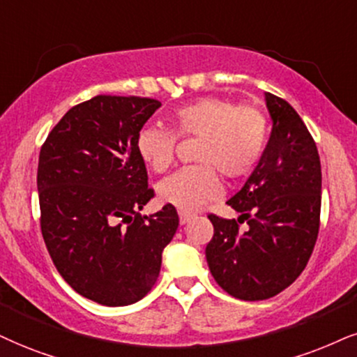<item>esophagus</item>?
Segmentation results:
<instances>
[{"label":"esophagus","mask_w":357,"mask_h":357,"mask_svg":"<svg viewBox=\"0 0 357 357\" xmlns=\"http://www.w3.org/2000/svg\"><path fill=\"white\" fill-rule=\"evenodd\" d=\"M178 218H180V223H182V225H185V223H188L193 218V215L187 213V212H178Z\"/></svg>","instance_id":"1"}]
</instances>
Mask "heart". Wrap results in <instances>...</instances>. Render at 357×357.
I'll use <instances>...</instances> for the list:
<instances>
[{
  "label": "heart",
  "mask_w": 357,
  "mask_h": 357,
  "mask_svg": "<svg viewBox=\"0 0 357 357\" xmlns=\"http://www.w3.org/2000/svg\"><path fill=\"white\" fill-rule=\"evenodd\" d=\"M172 132L144 127L135 139L139 157L149 169L164 174L174 162L175 137H199L195 160L158 187L160 200L180 212H195L222 192L218 174L227 178L248 175L268 142V121L253 105L206 96L170 114Z\"/></svg>",
  "instance_id": "1"
}]
</instances>
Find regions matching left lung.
Instances as JSON below:
<instances>
[{
	"mask_svg": "<svg viewBox=\"0 0 357 357\" xmlns=\"http://www.w3.org/2000/svg\"><path fill=\"white\" fill-rule=\"evenodd\" d=\"M265 100L273 121L270 140L253 174L227 202L240 217L210 213L213 238L205 248L215 281L245 301L268 300L288 288L306 268L319 231L316 142L284 99L265 92Z\"/></svg>",
	"mask_w": 357,
	"mask_h": 357,
	"instance_id": "8db88e82",
	"label": "left lung"
}]
</instances>
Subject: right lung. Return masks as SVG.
I'll use <instances>...</instances> for the list:
<instances>
[{
  "mask_svg": "<svg viewBox=\"0 0 357 357\" xmlns=\"http://www.w3.org/2000/svg\"><path fill=\"white\" fill-rule=\"evenodd\" d=\"M157 99L96 96L74 105L39 152L41 231L74 291L104 306L142 300L178 228L175 206L140 215L153 188L135 149Z\"/></svg>",
  "mask_w": 357,
  "mask_h": 357,
  "instance_id": "1",
  "label": "right lung"
}]
</instances>
